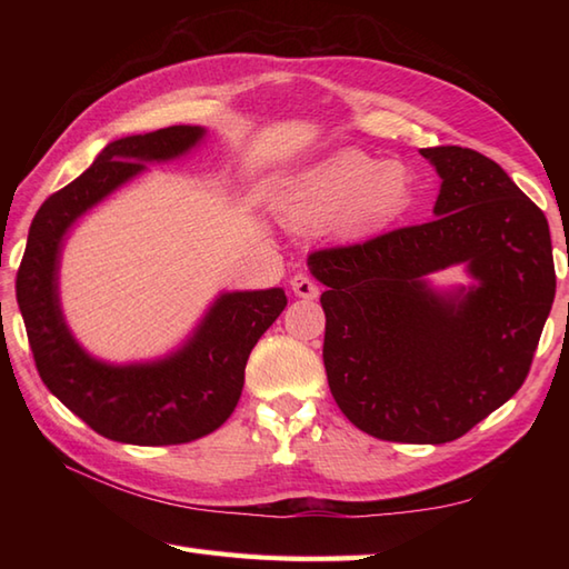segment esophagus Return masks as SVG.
<instances>
[{
	"instance_id": "esophagus-1",
	"label": "esophagus",
	"mask_w": 569,
	"mask_h": 569,
	"mask_svg": "<svg viewBox=\"0 0 569 569\" xmlns=\"http://www.w3.org/2000/svg\"><path fill=\"white\" fill-rule=\"evenodd\" d=\"M291 291L298 296V298H306V300H316L320 296V288L318 283L312 281V278L308 273H296L291 278Z\"/></svg>"
}]
</instances>
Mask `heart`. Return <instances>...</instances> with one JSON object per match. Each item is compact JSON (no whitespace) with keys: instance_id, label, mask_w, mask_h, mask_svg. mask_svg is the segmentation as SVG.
I'll return each instance as SVG.
<instances>
[{"instance_id":"heart-1","label":"heart","mask_w":569,"mask_h":569,"mask_svg":"<svg viewBox=\"0 0 569 569\" xmlns=\"http://www.w3.org/2000/svg\"><path fill=\"white\" fill-rule=\"evenodd\" d=\"M416 176L403 161H383L367 151H340L283 178L273 208L298 229L337 227L365 237L396 224L413 210Z\"/></svg>"}]
</instances>
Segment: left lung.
<instances>
[{
    "label": "left lung",
    "mask_w": 569,
    "mask_h": 569,
    "mask_svg": "<svg viewBox=\"0 0 569 569\" xmlns=\"http://www.w3.org/2000/svg\"><path fill=\"white\" fill-rule=\"evenodd\" d=\"M442 178L435 220L308 257L328 291L322 361L371 438L442 445L521 389L555 300L548 220L509 173L462 147L420 149ZM465 262L476 286L432 292Z\"/></svg>",
    "instance_id": "left-lung-1"
}]
</instances>
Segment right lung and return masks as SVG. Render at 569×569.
Instances as JSON below:
<instances>
[{"label": "right lung", "instance_id": "add662e5", "mask_svg": "<svg viewBox=\"0 0 569 569\" xmlns=\"http://www.w3.org/2000/svg\"><path fill=\"white\" fill-rule=\"evenodd\" d=\"M200 127H166L117 139L94 163L36 212L17 273V300L41 381L80 420L127 445H183L204 438L232 416L253 345L281 316V288L222 293L196 335L171 357L112 367L72 340L58 303V257L68 227L149 161L183 156Z\"/></svg>", "mask_w": 569, "mask_h": 569}]
</instances>
